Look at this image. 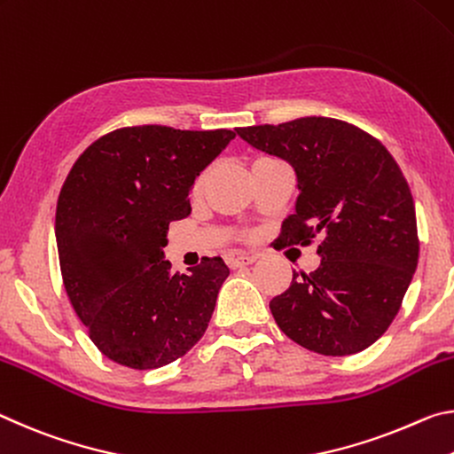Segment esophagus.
<instances>
[{"instance_id":"1","label":"esophagus","mask_w":454,"mask_h":454,"mask_svg":"<svg viewBox=\"0 0 454 454\" xmlns=\"http://www.w3.org/2000/svg\"><path fill=\"white\" fill-rule=\"evenodd\" d=\"M255 255H245V254H237V255H227V265L231 267V270H237V267H243V265H251L255 262Z\"/></svg>"}]
</instances>
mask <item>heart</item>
<instances>
[{
    "label": "heart",
    "mask_w": 454,
    "mask_h": 454,
    "mask_svg": "<svg viewBox=\"0 0 454 454\" xmlns=\"http://www.w3.org/2000/svg\"><path fill=\"white\" fill-rule=\"evenodd\" d=\"M200 187H203V178H199V181H197V187H195V191H199Z\"/></svg>",
    "instance_id": "obj_1"
}]
</instances>
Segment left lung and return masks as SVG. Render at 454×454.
Listing matches in <instances>:
<instances>
[{
  "label": "left lung",
  "mask_w": 454,
  "mask_h": 454,
  "mask_svg": "<svg viewBox=\"0 0 454 454\" xmlns=\"http://www.w3.org/2000/svg\"><path fill=\"white\" fill-rule=\"evenodd\" d=\"M257 151L287 160L295 211L279 243L322 235L316 271L301 273L270 309L287 338L324 356L366 350L388 330L419 263L414 200L380 140L325 116L235 129Z\"/></svg>",
  "instance_id": "8db88e82"
}]
</instances>
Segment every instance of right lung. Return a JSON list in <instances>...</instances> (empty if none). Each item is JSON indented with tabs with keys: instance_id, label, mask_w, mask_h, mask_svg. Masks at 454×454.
<instances>
[{
	"instance_id": "add662e5",
	"label": "right lung",
	"mask_w": 454,
	"mask_h": 454,
	"mask_svg": "<svg viewBox=\"0 0 454 454\" xmlns=\"http://www.w3.org/2000/svg\"><path fill=\"white\" fill-rule=\"evenodd\" d=\"M233 130L126 126L74 162L58 197L56 243L66 294L96 348L121 366L153 370L203 336L229 276L221 257L173 273L168 223L191 215L195 178Z\"/></svg>"
}]
</instances>
